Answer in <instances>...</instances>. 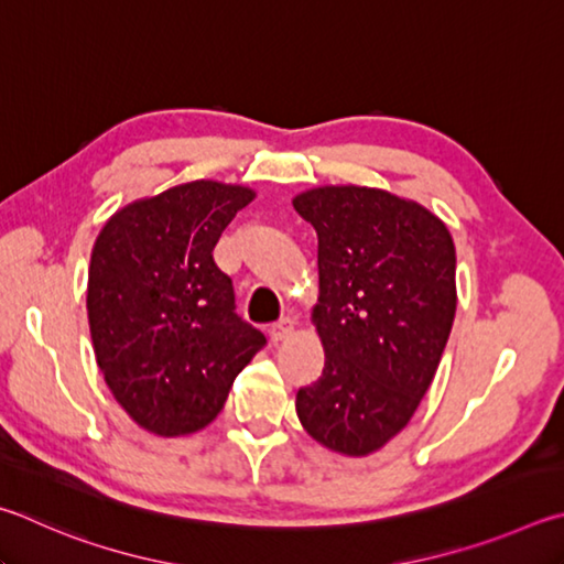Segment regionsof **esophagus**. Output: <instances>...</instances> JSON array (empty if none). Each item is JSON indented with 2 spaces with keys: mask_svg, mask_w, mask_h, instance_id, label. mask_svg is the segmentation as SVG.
Wrapping results in <instances>:
<instances>
[{
  "mask_svg": "<svg viewBox=\"0 0 564 564\" xmlns=\"http://www.w3.org/2000/svg\"><path fill=\"white\" fill-rule=\"evenodd\" d=\"M292 334H294V322L290 317H282L280 322H274L270 327L272 341H284V339H290Z\"/></svg>",
  "mask_w": 564,
  "mask_h": 564,
  "instance_id": "obj_1",
  "label": "esophagus"
}]
</instances>
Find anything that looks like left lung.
Returning <instances> with one entry per match:
<instances>
[{"instance_id": "obj_1", "label": "left lung", "mask_w": 564, "mask_h": 564, "mask_svg": "<svg viewBox=\"0 0 564 564\" xmlns=\"http://www.w3.org/2000/svg\"><path fill=\"white\" fill-rule=\"evenodd\" d=\"M317 230L312 322L322 377L297 391L310 436L369 456L411 421L456 317V247L426 207L377 187L324 185L292 200Z\"/></svg>"}]
</instances>
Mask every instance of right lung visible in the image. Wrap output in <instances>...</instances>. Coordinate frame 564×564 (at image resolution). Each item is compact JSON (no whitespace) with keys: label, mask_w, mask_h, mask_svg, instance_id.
Instances as JSON below:
<instances>
[{"label":"right lung","mask_w":564,"mask_h":564,"mask_svg":"<svg viewBox=\"0 0 564 564\" xmlns=\"http://www.w3.org/2000/svg\"><path fill=\"white\" fill-rule=\"evenodd\" d=\"M254 193L193 181L118 210L88 267V327L113 399L155 436H185L223 411L267 339L235 312L213 247Z\"/></svg>","instance_id":"add662e5"}]
</instances>
